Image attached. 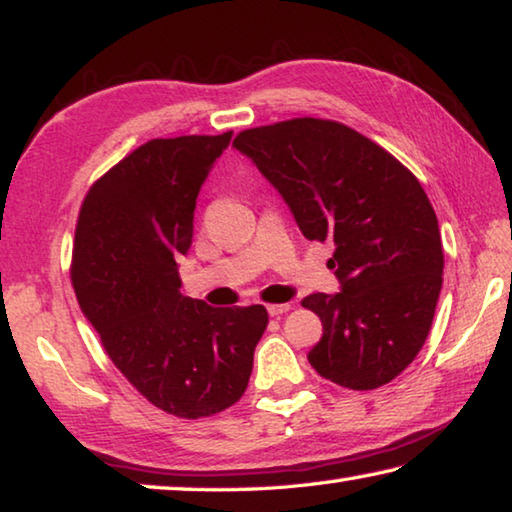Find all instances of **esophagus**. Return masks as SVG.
<instances>
[{"label":"esophagus","mask_w":512,"mask_h":512,"mask_svg":"<svg viewBox=\"0 0 512 512\" xmlns=\"http://www.w3.org/2000/svg\"><path fill=\"white\" fill-rule=\"evenodd\" d=\"M266 309L271 316H282L291 309V302H273V305H266Z\"/></svg>","instance_id":"esophagus-1"}]
</instances>
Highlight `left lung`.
Wrapping results in <instances>:
<instances>
[{
	"mask_svg": "<svg viewBox=\"0 0 512 512\" xmlns=\"http://www.w3.org/2000/svg\"><path fill=\"white\" fill-rule=\"evenodd\" d=\"M232 146L282 194L309 241H334L341 293L302 307L323 323L307 359L352 391L393 381L427 341L443 287V241L418 178L377 142L332 119L241 131Z\"/></svg>",
	"mask_w": 512,
	"mask_h": 512,
	"instance_id": "obj_1",
	"label": "left lung"
}]
</instances>
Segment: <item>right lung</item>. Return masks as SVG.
<instances>
[{"instance_id":"obj_1","label":"right lung","mask_w":512,"mask_h":512,"mask_svg":"<svg viewBox=\"0 0 512 512\" xmlns=\"http://www.w3.org/2000/svg\"><path fill=\"white\" fill-rule=\"evenodd\" d=\"M230 137H160L119 160L83 198L69 266L110 361L185 420L239 402L268 325L264 305L216 309L180 293L176 257L192 246L196 196Z\"/></svg>"}]
</instances>
